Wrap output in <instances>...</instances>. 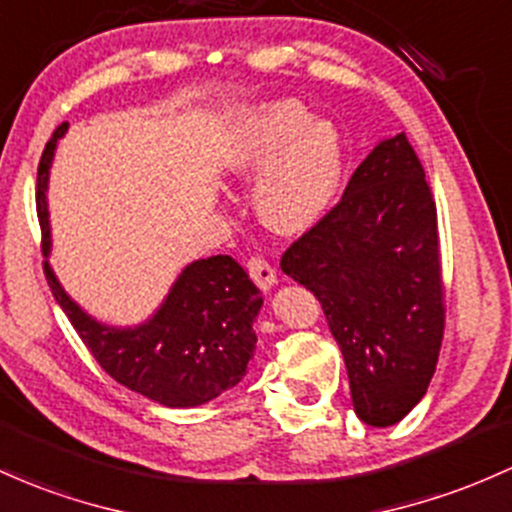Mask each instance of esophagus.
I'll return each instance as SVG.
<instances>
[{
	"instance_id": "34e87169",
	"label": "esophagus",
	"mask_w": 512,
	"mask_h": 512,
	"mask_svg": "<svg viewBox=\"0 0 512 512\" xmlns=\"http://www.w3.org/2000/svg\"><path fill=\"white\" fill-rule=\"evenodd\" d=\"M247 272H250V277L255 279L260 289H269V286H274V282H277V272H274L272 262L262 255H252L247 260Z\"/></svg>"
}]
</instances>
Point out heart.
I'll return each instance as SVG.
<instances>
[{"label": "heart", "instance_id": "1", "mask_svg": "<svg viewBox=\"0 0 512 512\" xmlns=\"http://www.w3.org/2000/svg\"><path fill=\"white\" fill-rule=\"evenodd\" d=\"M228 172L257 179L262 221L296 233L323 218L338 199L347 150L338 126L318 121L301 101L274 99L245 111L221 143Z\"/></svg>", "mask_w": 512, "mask_h": 512}]
</instances>
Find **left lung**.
Wrapping results in <instances>:
<instances>
[{
	"label": "left lung",
	"mask_w": 512,
	"mask_h": 512,
	"mask_svg": "<svg viewBox=\"0 0 512 512\" xmlns=\"http://www.w3.org/2000/svg\"><path fill=\"white\" fill-rule=\"evenodd\" d=\"M279 265L323 306L359 420L406 418L435 374L447 311L437 206L406 133L376 145Z\"/></svg>",
	"instance_id": "8db88e82"
}]
</instances>
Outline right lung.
I'll list each match as a JSON object with an SVG mask.
<instances>
[{
	"mask_svg": "<svg viewBox=\"0 0 512 512\" xmlns=\"http://www.w3.org/2000/svg\"><path fill=\"white\" fill-rule=\"evenodd\" d=\"M60 123L38 162L36 211L43 252L50 247L46 187ZM55 301L75 325L87 350L111 379L170 408H194L233 389L247 372L257 335L252 320L262 306L255 282L233 257L216 255L189 265L150 323L133 330L101 325L65 294L43 262Z\"/></svg>",
	"mask_w": 512,
	"mask_h": 512,
	"instance_id": "obj_1",
	"label": "right lung"
}]
</instances>
